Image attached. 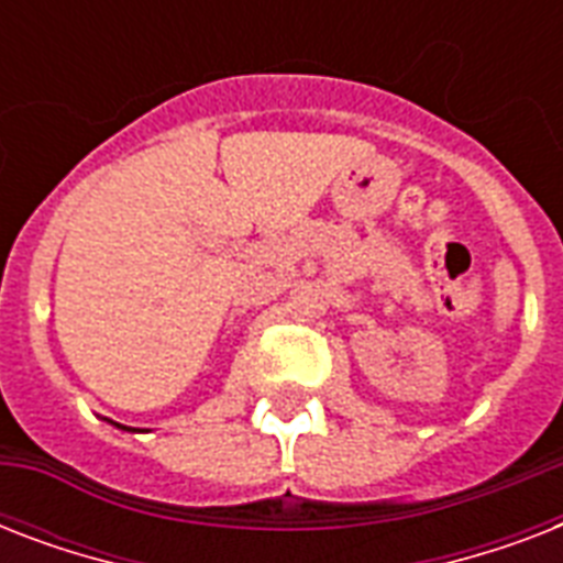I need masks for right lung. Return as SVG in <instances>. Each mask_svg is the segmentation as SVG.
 <instances>
[{
    "instance_id": "add662e5",
    "label": "right lung",
    "mask_w": 563,
    "mask_h": 563,
    "mask_svg": "<svg viewBox=\"0 0 563 563\" xmlns=\"http://www.w3.org/2000/svg\"><path fill=\"white\" fill-rule=\"evenodd\" d=\"M117 427H119V423H117ZM122 429H128V427H122Z\"/></svg>"
}]
</instances>
